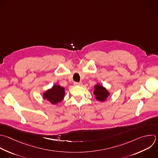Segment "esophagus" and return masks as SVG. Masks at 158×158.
Masks as SVG:
<instances>
[{"instance_id":"1","label":"esophagus","mask_w":158,"mask_h":158,"mask_svg":"<svg viewBox=\"0 0 158 158\" xmlns=\"http://www.w3.org/2000/svg\"><path fill=\"white\" fill-rule=\"evenodd\" d=\"M74 85H75V86H81V85H82V83H81V82H79V83H78V82H75V83H74Z\"/></svg>"}]
</instances>
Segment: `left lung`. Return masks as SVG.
Segmentation results:
<instances>
[{
  "label": "left lung",
  "mask_w": 158,
  "mask_h": 158,
  "mask_svg": "<svg viewBox=\"0 0 158 158\" xmlns=\"http://www.w3.org/2000/svg\"><path fill=\"white\" fill-rule=\"evenodd\" d=\"M93 88V94H94V98L98 101L104 102L107 100L108 96H110L109 91L99 83H97L94 86Z\"/></svg>",
  "instance_id": "1"
}]
</instances>
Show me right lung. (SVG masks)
<instances>
[{"label": "right lung", "instance_id": "1", "mask_svg": "<svg viewBox=\"0 0 158 158\" xmlns=\"http://www.w3.org/2000/svg\"><path fill=\"white\" fill-rule=\"evenodd\" d=\"M65 93V88L59 85H54L51 88L43 93V97L52 104H57L63 100Z\"/></svg>", "mask_w": 158, "mask_h": 158}]
</instances>
